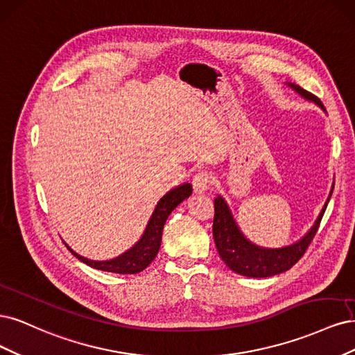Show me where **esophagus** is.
<instances>
[{"label":"esophagus","mask_w":355,"mask_h":355,"mask_svg":"<svg viewBox=\"0 0 355 355\" xmlns=\"http://www.w3.org/2000/svg\"><path fill=\"white\" fill-rule=\"evenodd\" d=\"M193 190L196 193H205L209 189L211 184V175L207 173V171H199L196 175L193 177Z\"/></svg>","instance_id":"esophagus-1"}]
</instances>
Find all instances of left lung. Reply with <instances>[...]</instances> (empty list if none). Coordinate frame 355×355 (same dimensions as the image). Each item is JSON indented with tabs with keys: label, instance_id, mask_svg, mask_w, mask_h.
Instances as JSON below:
<instances>
[{
	"label": "left lung",
	"instance_id": "left-lung-1",
	"mask_svg": "<svg viewBox=\"0 0 355 355\" xmlns=\"http://www.w3.org/2000/svg\"><path fill=\"white\" fill-rule=\"evenodd\" d=\"M286 85L291 87L295 93L300 94L302 98L313 101L314 105H317L320 109H323L326 112L323 103L311 93H308V91H305L300 85H295L292 83H286ZM331 193H334V187H331L324 207L322 212L318 214L317 220L310 230H308L300 240H296L295 243L283 248H264L250 242V240L243 234V232L240 230L228 203L221 194H218L214 200L215 215L212 233L215 246L218 249L221 259L225 262V266L228 268L240 274V276L254 279L271 277L276 276V274L288 271L301 259L308 245L311 243L313 237L318 230L320 221H322L324 211L327 208Z\"/></svg>",
	"mask_w": 355,
	"mask_h": 355
}]
</instances>
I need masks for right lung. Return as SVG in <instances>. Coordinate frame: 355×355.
Segmentation results:
<instances>
[{"instance_id": "1", "label": "right lung", "mask_w": 355, "mask_h": 355, "mask_svg": "<svg viewBox=\"0 0 355 355\" xmlns=\"http://www.w3.org/2000/svg\"><path fill=\"white\" fill-rule=\"evenodd\" d=\"M191 191L193 189L190 182H182V184L171 189L166 194H164V196L159 199L141 237L137 240L130 249H127L123 254L115 258L105 259V261L89 259L76 254L66 242L63 243L79 261H83L84 264L93 268H97L101 271H109V272H116V274L140 272L150 264L159 252V248H161V242H162L164 225L168 220L169 214L173 212L182 200L187 199L191 194Z\"/></svg>"}]
</instances>
